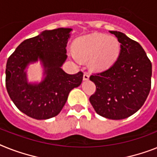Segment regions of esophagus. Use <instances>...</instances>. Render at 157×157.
<instances>
[{
    "label": "esophagus",
    "instance_id": "1",
    "mask_svg": "<svg viewBox=\"0 0 157 157\" xmlns=\"http://www.w3.org/2000/svg\"><path fill=\"white\" fill-rule=\"evenodd\" d=\"M88 79H89V75H88L87 73H84L83 80H85V81H86V80H88Z\"/></svg>",
    "mask_w": 157,
    "mask_h": 157
}]
</instances>
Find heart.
I'll return each mask as SVG.
<instances>
[{
  "label": "heart",
  "instance_id": "obj_1",
  "mask_svg": "<svg viewBox=\"0 0 157 157\" xmlns=\"http://www.w3.org/2000/svg\"><path fill=\"white\" fill-rule=\"evenodd\" d=\"M75 52L71 55L75 60H89L93 71L107 70L117 61L120 53V43L114 36L100 33L83 36L75 42Z\"/></svg>",
  "mask_w": 157,
  "mask_h": 157
}]
</instances>
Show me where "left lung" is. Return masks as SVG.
Listing matches in <instances>:
<instances>
[{
    "mask_svg": "<svg viewBox=\"0 0 157 157\" xmlns=\"http://www.w3.org/2000/svg\"><path fill=\"white\" fill-rule=\"evenodd\" d=\"M120 43L117 61L110 68L90 75L96 86L90 102L99 116L123 120L144 105L151 89V63L137 41L119 31H110Z\"/></svg>",
    "mask_w": 157,
    "mask_h": 157,
    "instance_id": "obj_1",
    "label": "left lung"
}]
</instances>
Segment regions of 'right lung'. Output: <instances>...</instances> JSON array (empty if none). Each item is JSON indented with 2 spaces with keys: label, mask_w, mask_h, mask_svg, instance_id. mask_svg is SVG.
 <instances>
[{
  "label": "right lung",
  "mask_w": 157,
  "mask_h": 157,
  "mask_svg": "<svg viewBox=\"0 0 157 157\" xmlns=\"http://www.w3.org/2000/svg\"><path fill=\"white\" fill-rule=\"evenodd\" d=\"M72 29L45 30L25 40L8 58L6 85L16 107L36 120H47L59 114L70 91L82 81L83 73L67 74L62 66L67 60V45ZM39 60L45 78L39 84L28 82L25 68Z\"/></svg>",
  "instance_id": "1"
}]
</instances>
